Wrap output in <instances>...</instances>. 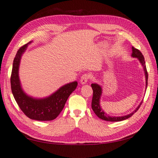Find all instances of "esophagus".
Instances as JSON below:
<instances>
[{
	"mask_svg": "<svg viewBox=\"0 0 158 158\" xmlns=\"http://www.w3.org/2000/svg\"><path fill=\"white\" fill-rule=\"evenodd\" d=\"M89 78V75L86 74V73H85V74H83L81 78H80V83L82 84V85H85V84L87 82Z\"/></svg>",
	"mask_w": 158,
	"mask_h": 158,
	"instance_id": "1",
	"label": "esophagus"
}]
</instances>
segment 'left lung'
<instances>
[{"label":"left lung","instance_id":"8db88e82","mask_svg":"<svg viewBox=\"0 0 158 158\" xmlns=\"http://www.w3.org/2000/svg\"><path fill=\"white\" fill-rule=\"evenodd\" d=\"M132 57L137 58V59L140 60V63L142 64L143 66L144 73H145V78H146V87L147 86V81H148V73L146 68L145 65V61H144V58L143 55V54L141 53L139 50L136 49L134 47H132V54H131ZM91 87L93 91V95L92 98V102H91V107L93 112H95V114L98 116L99 118H100L101 119L107 121H121L127 119V118L131 117L135 112H136L138 109H139L140 105L142 104L143 102L140 103V105L138 106L136 110L131 113L127 115L123 116V117H112V116H109L107 114L104 112V111L102 110V108L100 107V104H99V99H100L102 89V87L98 84H91Z\"/></svg>","mask_w":158,"mask_h":158}]
</instances>
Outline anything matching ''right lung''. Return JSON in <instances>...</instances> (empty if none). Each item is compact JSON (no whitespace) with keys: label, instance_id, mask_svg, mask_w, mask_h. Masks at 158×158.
<instances>
[{"label":"right lung","instance_id":"add662e5","mask_svg":"<svg viewBox=\"0 0 158 158\" xmlns=\"http://www.w3.org/2000/svg\"><path fill=\"white\" fill-rule=\"evenodd\" d=\"M31 42L20 47L14 58L11 75V91L19 107L27 117L37 121H52L63 110L69 96L77 87L78 82L75 81L67 84L52 95L44 99L33 98L26 94L21 87L18 70L21 56Z\"/></svg>","mask_w":158,"mask_h":158}]
</instances>
